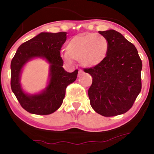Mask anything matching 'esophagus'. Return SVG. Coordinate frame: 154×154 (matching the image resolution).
<instances>
[{"label":"esophagus","mask_w":154,"mask_h":154,"mask_svg":"<svg viewBox=\"0 0 154 154\" xmlns=\"http://www.w3.org/2000/svg\"><path fill=\"white\" fill-rule=\"evenodd\" d=\"M84 73V72L82 70H80L79 71V76H80V75H81L82 74H83Z\"/></svg>","instance_id":"obj_1"}]
</instances>
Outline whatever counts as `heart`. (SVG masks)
Wrapping results in <instances>:
<instances>
[{
    "label": "heart",
    "instance_id": "b5f03b06",
    "mask_svg": "<svg viewBox=\"0 0 154 154\" xmlns=\"http://www.w3.org/2000/svg\"><path fill=\"white\" fill-rule=\"evenodd\" d=\"M66 48V52L62 54L65 62L71 64L73 60H76L84 67L92 68L102 64L106 58L109 43L104 35L87 33L73 37Z\"/></svg>",
    "mask_w": 154,
    "mask_h": 154
}]
</instances>
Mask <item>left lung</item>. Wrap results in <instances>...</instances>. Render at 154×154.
Instances as JSON below:
<instances>
[{"mask_svg":"<svg viewBox=\"0 0 154 154\" xmlns=\"http://www.w3.org/2000/svg\"><path fill=\"white\" fill-rule=\"evenodd\" d=\"M108 40L106 58L98 66L85 69L92 77L88 90L92 108L104 116H115L129 110L142 89V60L135 46L118 31H99Z\"/></svg>","mask_w":154,"mask_h":154,"instance_id":"8db88e82","label":"left lung"}]
</instances>
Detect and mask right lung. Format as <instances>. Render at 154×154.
I'll list each match as a JSON object with an SVG mask.
<instances>
[{"label": "right lung", "mask_w": 154, "mask_h": 154, "mask_svg": "<svg viewBox=\"0 0 154 154\" xmlns=\"http://www.w3.org/2000/svg\"><path fill=\"white\" fill-rule=\"evenodd\" d=\"M66 32H42L22 43L12 58L11 88L23 109L37 115L54 113L62 105L66 88L76 80L79 71L69 73L63 68L60 50L66 40ZM35 58L45 59L50 64L49 81L45 89L39 94L25 93L20 83L23 67Z\"/></svg>", "instance_id": "add662e5"}]
</instances>
